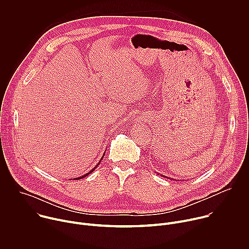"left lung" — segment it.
Instances as JSON below:
<instances>
[{"label": "left lung", "instance_id": "obj_1", "mask_svg": "<svg viewBox=\"0 0 249 249\" xmlns=\"http://www.w3.org/2000/svg\"><path fill=\"white\" fill-rule=\"evenodd\" d=\"M169 179H170V178H169Z\"/></svg>", "mask_w": 249, "mask_h": 249}]
</instances>
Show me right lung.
I'll list each match as a JSON object with an SVG mask.
<instances>
[{
    "mask_svg": "<svg viewBox=\"0 0 249 249\" xmlns=\"http://www.w3.org/2000/svg\"><path fill=\"white\" fill-rule=\"evenodd\" d=\"M104 155H105V152H104V154H103V156H102V157H101V159H100V160H99V162H98V163H97V164H96V165H95V166H94V167H93V168H92V169H91V170H90V171H89V172H88V173H85V175H83V176H79V177H77V178H73V179H74V180H79V179H81V178H83V177H86V176H88V175H89V174H90V173H91V172H92V171H94V169H95V168H96V167H97V166H98V164H99V163H100V161H101V160H102V159H103V157H104ZM70 180H72V179H70Z\"/></svg>",
    "mask_w": 249,
    "mask_h": 249,
    "instance_id": "obj_1",
    "label": "right lung"
}]
</instances>
